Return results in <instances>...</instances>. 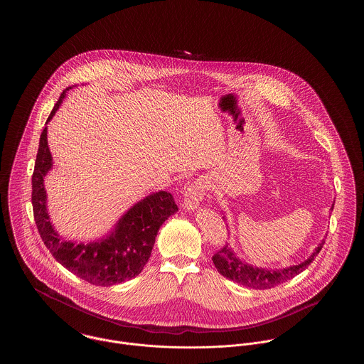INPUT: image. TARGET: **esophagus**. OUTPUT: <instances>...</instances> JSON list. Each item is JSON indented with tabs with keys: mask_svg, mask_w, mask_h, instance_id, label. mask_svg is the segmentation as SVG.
I'll return each instance as SVG.
<instances>
[{
	"mask_svg": "<svg viewBox=\"0 0 364 364\" xmlns=\"http://www.w3.org/2000/svg\"><path fill=\"white\" fill-rule=\"evenodd\" d=\"M205 193H206V186H205L203 180L198 178V180L192 181L184 193L183 208H186L187 211H193L195 208H199L200 202L205 198Z\"/></svg>",
	"mask_w": 364,
	"mask_h": 364,
	"instance_id": "esophagus-1",
	"label": "esophagus"
}]
</instances>
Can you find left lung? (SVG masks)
Instances as JSON below:
<instances>
[{"label":"left lung","instance_id":"8db88e82","mask_svg":"<svg viewBox=\"0 0 364 364\" xmlns=\"http://www.w3.org/2000/svg\"><path fill=\"white\" fill-rule=\"evenodd\" d=\"M323 244H325V240L315 248V251L312 252V255L309 259L304 260L299 264L291 266V267L278 269V270L277 269L267 270V269H262V267H254V266L245 263L244 260H240L236 257L235 251L228 244L213 255V263L215 264L220 274L232 279L233 282L240 284L242 287H248L252 289H270V288H274L279 284L300 274L303 270H306V267H309V264L319 254Z\"/></svg>","mask_w":364,"mask_h":364}]
</instances>
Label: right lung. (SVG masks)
<instances>
[{"mask_svg": "<svg viewBox=\"0 0 364 364\" xmlns=\"http://www.w3.org/2000/svg\"><path fill=\"white\" fill-rule=\"evenodd\" d=\"M70 88L60 95L46 124L52 120ZM52 161L45 127L35 159L31 200L38 232L53 257L75 276L98 287H110L139 276L151 255L159 228L178 210L172 193L159 191L146 196L129 208L114 230L101 240L87 244L65 242L54 230L46 208L43 177L52 169Z\"/></svg>", "mask_w": 364, "mask_h": 364, "instance_id": "obj_1", "label": "right lung"}]
</instances>
